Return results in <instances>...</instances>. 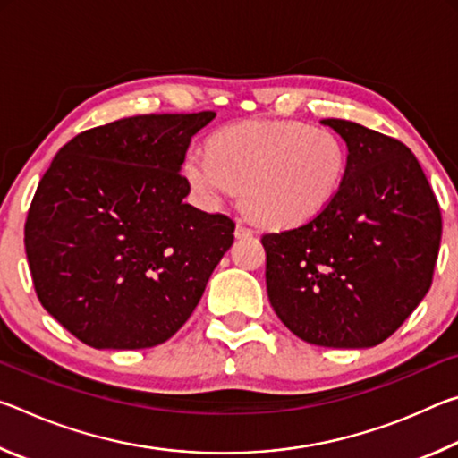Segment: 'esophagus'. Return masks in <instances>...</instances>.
Wrapping results in <instances>:
<instances>
[{"label":"esophagus","instance_id":"esophagus-1","mask_svg":"<svg viewBox=\"0 0 458 458\" xmlns=\"http://www.w3.org/2000/svg\"><path fill=\"white\" fill-rule=\"evenodd\" d=\"M252 234H254V232L248 228V226H244V224H238L236 230H234V236L236 238H248V236H252Z\"/></svg>","mask_w":458,"mask_h":458}]
</instances>
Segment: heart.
Here are the masks:
<instances>
[{
  "label": "heart",
  "mask_w": 458,
  "mask_h": 458,
  "mask_svg": "<svg viewBox=\"0 0 458 458\" xmlns=\"http://www.w3.org/2000/svg\"><path fill=\"white\" fill-rule=\"evenodd\" d=\"M350 153L337 133L299 121H246L224 127L210 149L191 147L182 174L201 206L218 208L236 188L265 226L311 222L344 188Z\"/></svg>",
  "instance_id": "b5f03b06"
}]
</instances>
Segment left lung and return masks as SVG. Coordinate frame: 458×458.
Segmentation results:
<instances>
[{"label": "left lung", "mask_w": 458, "mask_h": 458, "mask_svg": "<svg viewBox=\"0 0 458 458\" xmlns=\"http://www.w3.org/2000/svg\"><path fill=\"white\" fill-rule=\"evenodd\" d=\"M350 165L311 222L262 236L267 293L307 344L361 350L404 323L432 284L443 218L414 153L358 123L323 119Z\"/></svg>", "instance_id": "obj_1"}]
</instances>
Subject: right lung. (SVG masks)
Instances as JSON below:
<instances>
[{
    "instance_id": "right-lung-1",
    "label": "right lung",
    "mask_w": 458,
    "mask_h": 458,
    "mask_svg": "<svg viewBox=\"0 0 458 458\" xmlns=\"http://www.w3.org/2000/svg\"><path fill=\"white\" fill-rule=\"evenodd\" d=\"M216 117L139 114L76 135L30 206L24 244L42 307L95 350H145L190 319L234 222L185 204L191 137Z\"/></svg>"
}]
</instances>
